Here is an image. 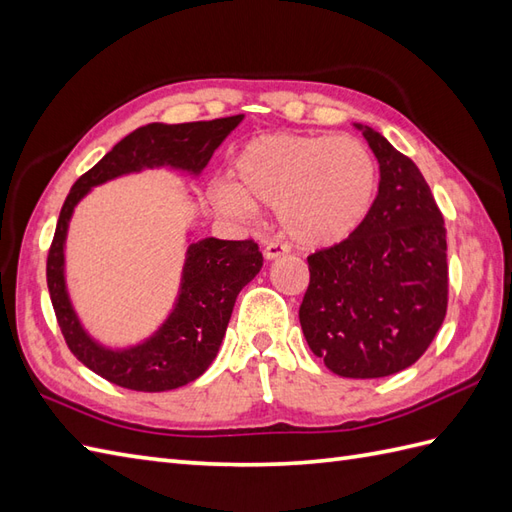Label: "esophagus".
<instances>
[{
    "mask_svg": "<svg viewBox=\"0 0 512 512\" xmlns=\"http://www.w3.org/2000/svg\"><path fill=\"white\" fill-rule=\"evenodd\" d=\"M285 253H290V246L279 244V242H270V244H266V248H264V257H266L268 261H270V259H277V257L285 255Z\"/></svg>",
    "mask_w": 512,
    "mask_h": 512,
    "instance_id": "obj_1",
    "label": "esophagus"
}]
</instances>
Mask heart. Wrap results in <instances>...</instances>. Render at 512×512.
<instances>
[{
  "instance_id": "obj_1",
  "label": "heart",
  "mask_w": 512,
  "mask_h": 512,
  "mask_svg": "<svg viewBox=\"0 0 512 512\" xmlns=\"http://www.w3.org/2000/svg\"><path fill=\"white\" fill-rule=\"evenodd\" d=\"M235 183L218 181L209 198L218 213L248 220L257 205L275 207L283 233L323 248L360 227L377 196V163L360 139L338 135H261L235 154Z\"/></svg>"
}]
</instances>
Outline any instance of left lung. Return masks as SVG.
I'll return each instance as SVG.
<instances>
[{
	"instance_id": "1",
	"label": "left lung",
	"mask_w": 512,
	"mask_h": 512,
	"mask_svg": "<svg viewBox=\"0 0 512 512\" xmlns=\"http://www.w3.org/2000/svg\"><path fill=\"white\" fill-rule=\"evenodd\" d=\"M355 128L379 163L377 198L347 240L307 257L299 320L331 373L373 379L412 366L441 329L447 231L414 161L371 126Z\"/></svg>"
}]
</instances>
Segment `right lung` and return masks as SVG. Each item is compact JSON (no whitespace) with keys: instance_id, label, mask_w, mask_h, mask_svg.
<instances>
[{"instance_id":"add662e5","label":"right lung","mask_w":512,"mask_h":512,"mask_svg":"<svg viewBox=\"0 0 512 512\" xmlns=\"http://www.w3.org/2000/svg\"><path fill=\"white\" fill-rule=\"evenodd\" d=\"M242 120L244 115H233L211 122L141 126L115 144L69 189L47 255V288L71 353L115 386L163 392L181 388L205 373L216 360L237 294L255 279L264 257L253 240L205 237L192 242L187 246L181 285L168 318L144 342L111 349L82 327L67 292L65 240L74 209L93 187L124 174L172 168L198 176Z\"/></svg>"}]
</instances>
